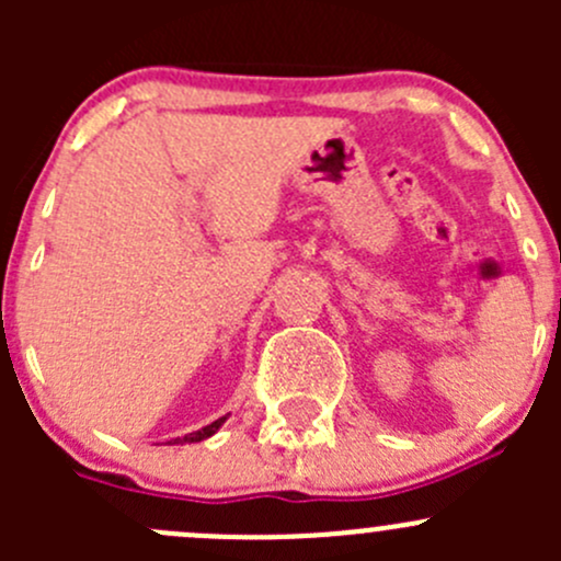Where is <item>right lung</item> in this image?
<instances>
[{"instance_id":"add662e5","label":"right lung","mask_w":561,"mask_h":561,"mask_svg":"<svg viewBox=\"0 0 561 561\" xmlns=\"http://www.w3.org/2000/svg\"><path fill=\"white\" fill-rule=\"evenodd\" d=\"M225 421H228V415H225V417H219V421H214V423H208V426H203L201 432H192V434H184V437L173 439V445H184V443H201V439H208V437H211V434H217V432H219V426H222Z\"/></svg>"}]
</instances>
